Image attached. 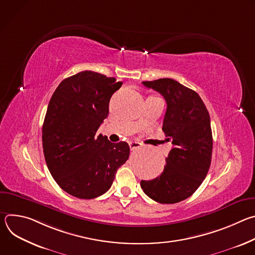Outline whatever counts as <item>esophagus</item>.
<instances>
[{
	"label": "esophagus",
	"mask_w": 255,
	"mask_h": 255,
	"mask_svg": "<svg viewBox=\"0 0 255 255\" xmlns=\"http://www.w3.org/2000/svg\"><path fill=\"white\" fill-rule=\"evenodd\" d=\"M129 146H130L131 150H134V149H137V148H139L141 146V143L137 142V141H130L129 142Z\"/></svg>",
	"instance_id": "esophagus-1"
}]
</instances>
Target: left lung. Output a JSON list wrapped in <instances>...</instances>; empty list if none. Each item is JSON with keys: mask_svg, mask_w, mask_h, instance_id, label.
<instances>
[{"mask_svg": "<svg viewBox=\"0 0 255 255\" xmlns=\"http://www.w3.org/2000/svg\"><path fill=\"white\" fill-rule=\"evenodd\" d=\"M142 84L165 99L162 131L173 147L165 158L162 173L151 180H141L140 186L155 202L178 203L197 191L210 168L213 149L210 115L195 91L172 79Z\"/></svg>", "mask_w": 255, "mask_h": 255, "instance_id": "left-lung-1", "label": "left lung"}]
</instances>
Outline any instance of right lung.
I'll list each match as a JSON object with an SVG mask.
<instances>
[{
	"mask_svg": "<svg viewBox=\"0 0 255 255\" xmlns=\"http://www.w3.org/2000/svg\"><path fill=\"white\" fill-rule=\"evenodd\" d=\"M121 86L115 78L85 70L64 79L50 99L42 127L45 161L57 185L76 198L105 194L129 157L127 142L96 134Z\"/></svg>",
	"mask_w": 255,
	"mask_h": 255,
	"instance_id": "add662e5",
	"label": "right lung"
}]
</instances>
